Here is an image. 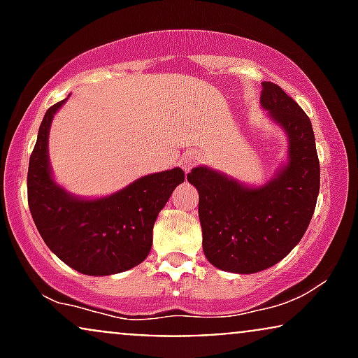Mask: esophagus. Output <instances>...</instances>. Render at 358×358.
Returning <instances> with one entry per match:
<instances>
[{
    "label": "esophagus",
    "mask_w": 358,
    "mask_h": 358,
    "mask_svg": "<svg viewBox=\"0 0 358 358\" xmlns=\"http://www.w3.org/2000/svg\"><path fill=\"white\" fill-rule=\"evenodd\" d=\"M200 162V156L195 153V151H187L182 158H180V166L183 168L185 173H188V171L192 170L193 166L196 165V163Z\"/></svg>",
    "instance_id": "1"
}]
</instances>
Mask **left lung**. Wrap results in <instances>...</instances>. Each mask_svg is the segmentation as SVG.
Returning a JSON list of instances; mask_svg holds the SVG:
<instances>
[{
	"label": "left lung",
	"mask_w": 358,
	"mask_h": 358,
	"mask_svg": "<svg viewBox=\"0 0 358 358\" xmlns=\"http://www.w3.org/2000/svg\"><path fill=\"white\" fill-rule=\"evenodd\" d=\"M261 106L287 138V159L274 178L252 187L210 166L187 176L199 192L205 257L229 273H259L285 259L305 236L320 192L310 117L273 82H262Z\"/></svg>",
	"instance_id": "obj_1"
}]
</instances>
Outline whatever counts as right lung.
Instances as JSON below:
<instances>
[{"instance_id":"right-lung-1","label":"right lung","mask_w":358,"mask_h":358,"mask_svg":"<svg viewBox=\"0 0 358 358\" xmlns=\"http://www.w3.org/2000/svg\"><path fill=\"white\" fill-rule=\"evenodd\" d=\"M67 99L53 104L40 124L28 165V207L45 244L72 269L87 276L124 273L148 257L156 217L185 173L173 168L141 176L101 199L64 190L52 176L48 134L53 116Z\"/></svg>"}]
</instances>
